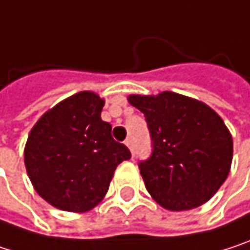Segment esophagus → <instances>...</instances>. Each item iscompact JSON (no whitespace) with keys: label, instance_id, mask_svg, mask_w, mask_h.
Wrapping results in <instances>:
<instances>
[{"label":"esophagus","instance_id":"1","mask_svg":"<svg viewBox=\"0 0 250 250\" xmlns=\"http://www.w3.org/2000/svg\"><path fill=\"white\" fill-rule=\"evenodd\" d=\"M125 146L131 150V153L134 154V143H132V138H126V141H125Z\"/></svg>","mask_w":250,"mask_h":250}]
</instances>
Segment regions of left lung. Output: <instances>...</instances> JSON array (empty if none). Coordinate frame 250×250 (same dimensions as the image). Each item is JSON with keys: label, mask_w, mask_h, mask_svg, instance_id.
<instances>
[{"label": "left lung", "mask_w": 250, "mask_h": 250, "mask_svg": "<svg viewBox=\"0 0 250 250\" xmlns=\"http://www.w3.org/2000/svg\"><path fill=\"white\" fill-rule=\"evenodd\" d=\"M144 113L153 151L138 163L150 195L172 211L207 202L226 181L233 159V140L223 119L207 104L165 91L129 96Z\"/></svg>", "instance_id": "1"}]
</instances>
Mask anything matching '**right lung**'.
Listing matches in <instances>:
<instances>
[{
    "instance_id": "right-lung-1",
    "label": "right lung",
    "mask_w": 250,
    "mask_h": 250,
    "mask_svg": "<svg viewBox=\"0 0 250 250\" xmlns=\"http://www.w3.org/2000/svg\"><path fill=\"white\" fill-rule=\"evenodd\" d=\"M104 102L81 91L46 112L30 131L24 150L27 175L51 205L72 212L96 207L119 163L131 151L102 121Z\"/></svg>"
}]
</instances>
